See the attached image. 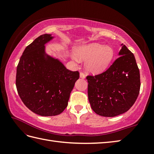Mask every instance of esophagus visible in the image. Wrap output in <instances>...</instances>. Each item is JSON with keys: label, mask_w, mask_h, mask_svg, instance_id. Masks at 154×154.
<instances>
[{"label": "esophagus", "mask_w": 154, "mask_h": 154, "mask_svg": "<svg viewBox=\"0 0 154 154\" xmlns=\"http://www.w3.org/2000/svg\"><path fill=\"white\" fill-rule=\"evenodd\" d=\"M80 77L82 78V79H85V75L81 72V73H80Z\"/></svg>", "instance_id": "34e87169"}]
</instances>
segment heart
I'll list each match as a JSON object with an SVG mask.
<instances>
[{
	"label": "heart",
	"instance_id": "heart-1",
	"mask_svg": "<svg viewBox=\"0 0 154 154\" xmlns=\"http://www.w3.org/2000/svg\"><path fill=\"white\" fill-rule=\"evenodd\" d=\"M112 49L104 45L92 43L83 45L75 50L76 56L83 60H87L86 67L92 73L103 71L110 63L113 57ZM74 58L77 60L76 57Z\"/></svg>",
	"mask_w": 154,
	"mask_h": 154
}]
</instances>
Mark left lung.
<instances>
[{
  "mask_svg": "<svg viewBox=\"0 0 154 154\" xmlns=\"http://www.w3.org/2000/svg\"><path fill=\"white\" fill-rule=\"evenodd\" d=\"M119 56L103 73L88 75V98L96 114L114 117L127 112L137 99L140 75L134 55L122 44Z\"/></svg>",
  "mask_w": 154,
  "mask_h": 154,
  "instance_id": "8db88e82",
  "label": "left lung"
}]
</instances>
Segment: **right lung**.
Returning <instances> with one entry per match:
<instances>
[{"label": "right lung", "instance_id": "obj_1", "mask_svg": "<svg viewBox=\"0 0 154 154\" xmlns=\"http://www.w3.org/2000/svg\"><path fill=\"white\" fill-rule=\"evenodd\" d=\"M45 34L26 48L16 69V86L21 100L42 116L61 114L79 73L67 69L57 59L45 54V44L53 39Z\"/></svg>", "mask_w": 154, "mask_h": 154}]
</instances>
